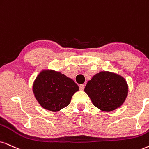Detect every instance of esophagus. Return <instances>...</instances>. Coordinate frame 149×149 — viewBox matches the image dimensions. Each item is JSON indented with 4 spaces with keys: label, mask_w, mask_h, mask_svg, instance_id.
<instances>
[{
    "label": "esophagus",
    "mask_w": 149,
    "mask_h": 149,
    "mask_svg": "<svg viewBox=\"0 0 149 149\" xmlns=\"http://www.w3.org/2000/svg\"><path fill=\"white\" fill-rule=\"evenodd\" d=\"M84 86H85L84 84H80V86H79V87H80V90H81V91H83L84 88Z\"/></svg>",
    "instance_id": "obj_1"
}]
</instances>
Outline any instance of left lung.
<instances>
[{
    "mask_svg": "<svg viewBox=\"0 0 149 149\" xmlns=\"http://www.w3.org/2000/svg\"><path fill=\"white\" fill-rule=\"evenodd\" d=\"M93 104L101 111L110 112L122 106L129 93L123 77L110 71H100L92 77L84 88Z\"/></svg>",
    "mask_w": 149,
    "mask_h": 149,
    "instance_id": "obj_1",
    "label": "left lung"
}]
</instances>
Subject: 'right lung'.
Here are the masks:
<instances>
[{
    "label": "right lung",
    "mask_w": 149,
    "mask_h": 149,
    "mask_svg": "<svg viewBox=\"0 0 149 149\" xmlns=\"http://www.w3.org/2000/svg\"><path fill=\"white\" fill-rule=\"evenodd\" d=\"M32 90L35 98L43 109L56 112L70 104L79 86L60 71L47 69L36 76Z\"/></svg>",
    "instance_id": "right-lung-1"
}]
</instances>
